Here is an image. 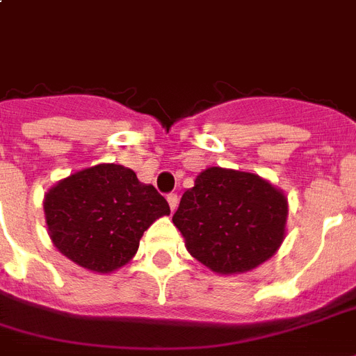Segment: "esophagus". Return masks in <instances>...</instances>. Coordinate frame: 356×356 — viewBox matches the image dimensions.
Here are the masks:
<instances>
[{
    "label": "esophagus",
    "mask_w": 356,
    "mask_h": 356,
    "mask_svg": "<svg viewBox=\"0 0 356 356\" xmlns=\"http://www.w3.org/2000/svg\"><path fill=\"white\" fill-rule=\"evenodd\" d=\"M168 205H170V209H172V212L177 209L179 205V195L177 194H168Z\"/></svg>",
    "instance_id": "obj_1"
}]
</instances>
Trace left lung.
Returning <instances> with one entry per match:
<instances>
[{
    "instance_id": "left-lung-1",
    "label": "left lung",
    "mask_w": 356,
    "mask_h": 356,
    "mask_svg": "<svg viewBox=\"0 0 356 356\" xmlns=\"http://www.w3.org/2000/svg\"><path fill=\"white\" fill-rule=\"evenodd\" d=\"M282 190L248 172L211 166L181 197L173 225L188 253L218 275L254 270L286 236Z\"/></svg>"
}]
</instances>
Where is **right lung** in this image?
Here are the masks:
<instances>
[{
    "label": "right lung",
    "instance_id": "1",
    "mask_svg": "<svg viewBox=\"0 0 356 356\" xmlns=\"http://www.w3.org/2000/svg\"><path fill=\"white\" fill-rule=\"evenodd\" d=\"M168 201L122 164H96L70 173L44 195L47 234L60 253L94 273H113L138 251Z\"/></svg>",
    "mask_w": 356,
    "mask_h": 356
}]
</instances>
